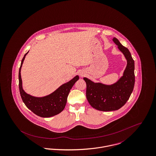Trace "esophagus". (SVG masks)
<instances>
[{
  "mask_svg": "<svg viewBox=\"0 0 156 156\" xmlns=\"http://www.w3.org/2000/svg\"><path fill=\"white\" fill-rule=\"evenodd\" d=\"M81 76H83V75H81Z\"/></svg>",
  "mask_w": 156,
  "mask_h": 156,
  "instance_id": "1",
  "label": "esophagus"
}]
</instances>
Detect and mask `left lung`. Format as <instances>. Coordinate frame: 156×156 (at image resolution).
Returning a JSON list of instances; mask_svg holds the SVG:
<instances>
[{"instance_id": "obj_1", "label": "left lung", "mask_w": 156, "mask_h": 156, "mask_svg": "<svg viewBox=\"0 0 156 156\" xmlns=\"http://www.w3.org/2000/svg\"><path fill=\"white\" fill-rule=\"evenodd\" d=\"M112 41L124 55L127 65L122 75L115 83L110 85L94 83L84 77L87 84L86 97L90 105L102 111H111L121 108L129 99L135 85V62L129 50L113 37Z\"/></svg>"}]
</instances>
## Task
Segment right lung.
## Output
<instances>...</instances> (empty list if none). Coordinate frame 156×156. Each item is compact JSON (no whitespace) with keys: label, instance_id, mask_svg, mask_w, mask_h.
<instances>
[{"label":"right lung","instance_id":"right-lung-1","mask_svg":"<svg viewBox=\"0 0 156 156\" xmlns=\"http://www.w3.org/2000/svg\"><path fill=\"white\" fill-rule=\"evenodd\" d=\"M29 51L24 55L19 69V90L21 99L28 109L41 117L48 118L57 115L64 109L70 90L79 80V76H75L69 81L62 84L48 95L42 97L32 96L24 90L21 76V67Z\"/></svg>","mask_w":156,"mask_h":156}]
</instances>
